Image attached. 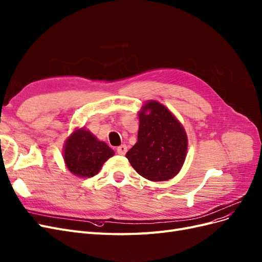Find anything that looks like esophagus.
<instances>
[{"label":"esophagus","instance_id":"obj_1","mask_svg":"<svg viewBox=\"0 0 262 262\" xmlns=\"http://www.w3.org/2000/svg\"><path fill=\"white\" fill-rule=\"evenodd\" d=\"M116 151L119 155L124 156L126 154V151H127V147H126V145H121L116 148Z\"/></svg>","mask_w":262,"mask_h":262}]
</instances>
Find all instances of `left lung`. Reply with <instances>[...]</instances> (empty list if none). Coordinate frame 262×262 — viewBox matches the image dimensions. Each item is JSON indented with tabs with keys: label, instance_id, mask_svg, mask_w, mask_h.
<instances>
[{
	"label": "left lung",
	"instance_id": "8db88e82",
	"mask_svg": "<svg viewBox=\"0 0 262 262\" xmlns=\"http://www.w3.org/2000/svg\"><path fill=\"white\" fill-rule=\"evenodd\" d=\"M138 115V140L126 158L136 172L149 181L171 180L181 171L186 158V132L158 101H148Z\"/></svg>",
	"mask_w": 262,
	"mask_h": 262
}]
</instances>
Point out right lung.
Wrapping results in <instances>:
<instances>
[{"label":"right lung","mask_w":262,"mask_h":262,"mask_svg":"<svg viewBox=\"0 0 262 262\" xmlns=\"http://www.w3.org/2000/svg\"><path fill=\"white\" fill-rule=\"evenodd\" d=\"M113 156L114 151L105 142L85 128L76 129L65 141L63 150L67 168L78 177L95 176Z\"/></svg>","instance_id":"obj_1"}]
</instances>
